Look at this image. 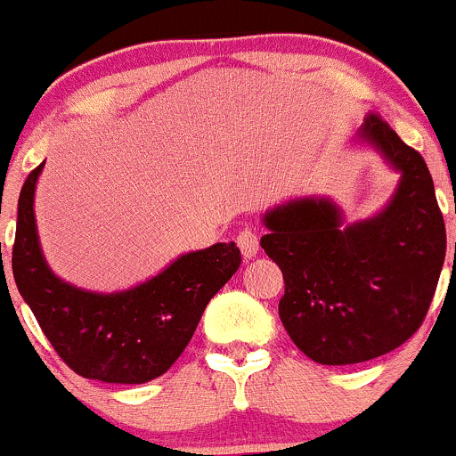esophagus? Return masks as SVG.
Here are the masks:
<instances>
[{
    "label": "esophagus",
    "instance_id": "obj_1",
    "mask_svg": "<svg viewBox=\"0 0 456 456\" xmlns=\"http://www.w3.org/2000/svg\"><path fill=\"white\" fill-rule=\"evenodd\" d=\"M237 246H239V249H241L243 258L256 256V252H258V234H256V230L243 228L241 232L237 234Z\"/></svg>",
    "mask_w": 456,
    "mask_h": 456
}]
</instances>
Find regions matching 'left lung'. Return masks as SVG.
Wrapping results in <instances>:
<instances>
[{
  "instance_id": "8db88e82",
  "label": "left lung",
  "mask_w": 456,
  "mask_h": 456,
  "mask_svg": "<svg viewBox=\"0 0 456 456\" xmlns=\"http://www.w3.org/2000/svg\"><path fill=\"white\" fill-rule=\"evenodd\" d=\"M361 139L403 174L383 213L341 228L332 202L297 200L265 215L269 232L261 237L285 278L282 326L322 365L363 363L411 339L445 258L444 215L422 154L374 112Z\"/></svg>"
}]
</instances>
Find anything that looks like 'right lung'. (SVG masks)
<instances>
[{
	"instance_id": "add662e5",
	"label": "right lung",
	"mask_w": 456,
	"mask_h": 456,
	"mask_svg": "<svg viewBox=\"0 0 456 456\" xmlns=\"http://www.w3.org/2000/svg\"><path fill=\"white\" fill-rule=\"evenodd\" d=\"M43 163L19 195L12 276L62 361L76 374L115 385H141L165 374L193 337L210 297L241 265V252L215 243L180 256L143 285L91 293L52 273L34 224V187ZM4 273V267H2Z\"/></svg>"
}]
</instances>
